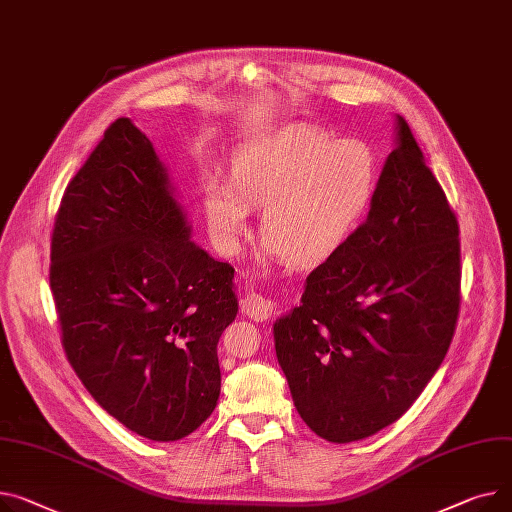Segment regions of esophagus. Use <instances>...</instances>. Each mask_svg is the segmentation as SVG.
Returning <instances> with one entry per match:
<instances>
[{
  "label": "esophagus",
  "instance_id": "esophagus-1",
  "mask_svg": "<svg viewBox=\"0 0 512 512\" xmlns=\"http://www.w3.org/2000/svg\"><path fill=\"white\" fill-rule=\"evenodd\" d=\"M241 306L247 317H251L253 321H267L274 313V302L267 300L263 294L257 292H247L241 300Z\"/></svg>",
  "mask_w": 512,
  "mask_h": 512
}]
</instances>
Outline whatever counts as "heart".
Masks as SVG:
<instances>
[{
	"label": "heart",
	"mask_w": 512,
	"mask_h": 512,
	"mask_svg": "<svg viewBox=\"0 0 512 512\" xmlns=\"http://www.w3.org/2000/svg\"><path fill=\"white\" fill-rule=\"evenodd\" d=\"M377 189L379 158L368 144L294 127L238 154L232 183L212 177L203 189V210L220 247L234 251L249 208L263 206L261 234L269 253L311 267L348 241Z\"/></svg>",
	"instance_id": "1"
}]
</instances>
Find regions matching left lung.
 Masks as SVG:
<instances>
[{
    "mask_svg": "<svg viewBox=\"0 0 512 512\" xmlns=\"http://www.w3.org/2000/svg\"><path fill=\"white\" fill-rule=\"evenodd\" d=\"M459 288L457 218L397 115L395 150L364 224L274 323L276 356L306 426L344 445L399 420L447 356Z\"/></svg>",
    "mask_w": 512,
    "mask_h": 512,
    "instance_id": "obj_1",
    "label": "left lung"
}]
</instances>
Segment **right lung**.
Segmentation results:
<instances>
[{
	"instance_id": "1",
	"label": "right lung",
	"mask_w": 512,
	"mask_h": 512,
	"mask_svg": "<svg viewBox=\"0 0 512 512\" xmlns=\"http://www.w3.org/2000/svg\"><path fill=\"white\" fill-rule=\"evenodd\" d=\"M234 269L191 224L146 133L121 117L67 185L51 236V290L67 360L131 432L170 442L220 397L218 339Z\"/></svg>"
}]
</instances>
